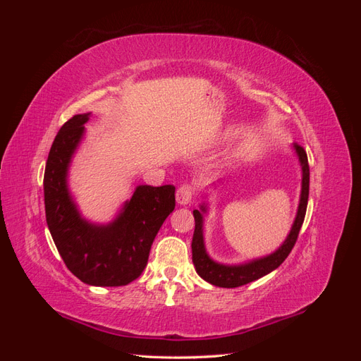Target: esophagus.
<instances>
[{"label": "esophagus", "mask_w": 361, "mask_h": 361, "mask_svg": "<svg viewBox=\"0 0 361 361\" xmlns=\"http://www.w3.org/2000/svg\"><path fill=\"white\" fill-rule=\"evenodd\" d=\"M192 194H194V190H192V185L190 183H183L180 185V187L178 188L176 191V202L182 206L188 204L192 199Z\"/></svg>", "instance_id": "1"}]
</instances>
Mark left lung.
<instances>
[{
  "label": "left lung",
  "instance_id": "1",
  "mask_svg": "<svg viewBox=\"0 0 361 361\" xmlns=\"http://www.w3.org/2000/svg\"><path fill=\"white\" fill-rule=\"evenodd\" d=\"M293 150L298 157L301 173H302L298 211H297V215H295L293 224L290 227L289 235L285 239V243H283L274 251V253H271L264 257L251 259L248 262H244V264H238V265H226V264H220V262H215L209 255H207L206 247H204V236H203L204 218H203V215L207 212V204L202 203L200 211L199 209L192 211L194 221H195L192 244H191L192 264L195 267V271H197V274L203 280H206L207 283H211V285L218 286V288H238V286L247 285V283H251V281H255L260 277L269 274V272L279 268L283 262H285V259L289 256L295 243H297L300 228L302 226L304 216H305V209H307L309 182H310L307 154H305V150L298 145H293ZM218 183H223V180H220Z\"/></svg>",
  "mask_w": 361,
  "mask_h": 361
}]
</instances>
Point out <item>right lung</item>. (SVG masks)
<instances>
[{
  "mask_svg": "<svg viewBox=\"0 0 361 361\" xmlns=\"http://www.w3.org/2000/svg\"><path fill=\"white\" fill-rule=\"evenodd\" d=\"M89 118L90 113L69 118L51 146L43 178L47 223L73 276L90 286H125L147 265L152 243L176 204L174 187L138 185L113 221L85 220L72 197L68 176Z\"/></svg>",
  "mask_w": 361,
  "mask_h": 361,
  "instance_id": "obj_1",
  "label": "right lung"
}]
</instances>
